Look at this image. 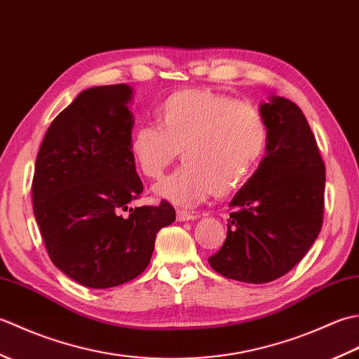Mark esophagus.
Wrapping results in <instances>:
<instances>
[{"mask_svg":"<svg viewBox=\"0 0 359 359\" xmlns=\"http://www.w3.org/2000/svg\"><path fill=\"white\" fill-rule=\"evenodd\" d=\"M197 216L194 215V212H188V211H184V210H177V220H180V222H188V220H194Z\"/></svg>","mask_w":359,"mask_h":359,"instance_id":"34e87169","label":"esophagus"}]
</instances>
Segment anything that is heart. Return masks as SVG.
Returning a JSON list of instances; mask_svg holds the SVG:
<instances>
[{
	"instance_id": "1",
	"label": "heart",
	"mask_w": 359,
	"mask_h": 359,
	"mask_svg": "<svg viewBox=\"0 0 359 359\" xmlns=\"http://www.w3.org/2000/svg\"><path fill=\"white\" fill-rule=\"evenodd\" d=\"M156 125L137 126L129 151L142 174L160 179L179 157L185 165L156 187L172 203L189 207L245 184L262 157L266 125L255 106L208 89H182L154 112Z\"/></svg>"
}]
</instances>
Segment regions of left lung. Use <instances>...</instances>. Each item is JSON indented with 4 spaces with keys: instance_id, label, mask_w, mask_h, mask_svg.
<instances>
[{
    "instance_id": "left-lung-1",
    "label": "left lung",
    "mask_w": 359,
    "mask_h": 359,
    "mask_svg": "<svg viewBox=\"0 0 359 359\" xmlns=\"http://www.w3.org/2000/svg\"><path fill=\"white\" fill-rule=\"evenodd\" d=\"M266 125L265 157L233 201L226 239L208 257L228 279L266 284L307 255L323 226L325 166L297 106L271 95L259 106Z\"/></svg>"
}]
</instances>
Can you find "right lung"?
<instances>
[{
	"label": "right lung",
	"mask_w": 359,
	"mask_h": 359,
	"mask_svg": "<svg viewBox=\"0 0 359 359\" xmlns=\"http://www.w3.org/2000/svg\"><path fill=\"white\" fill-rule=\"evenodd\" d=\"M133 93L128 85L83 90L52 121L36 156L32 202L46 250L58 270L89 288L139 276L156 234L175 220L166 201L129 207L143 191L129 151Z\"/></svg>",
	"instance_id": "right-lung-1"
}]
</instances>
